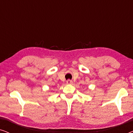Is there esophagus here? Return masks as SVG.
<instances>
[{
	"instance_id": "esophagus-1",
	"label": "esophagus",
	"mask_w": 133,
	"mask_h": 133,
	"mask_svg": "<svg viewBox=\"0 0 133 133\" xmlns=\"http://www.w3.org/2000/svg\"><path fill=\"white\" fill-rule=\"evenodd\" d=\"M66 83L68 85H71L72 83V81H71V80H70V79H68V81H66Z\"/></svg>"
}]
</instances>
